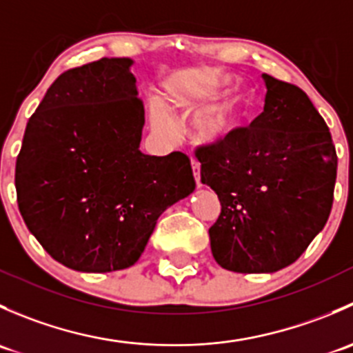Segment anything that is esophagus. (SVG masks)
<instances>
[{
  "instance_id": "34e87169",
  "label": "esophagus",
  "mask_w": 353,
  "mask_h": 353,
  "mask_svg": "<svg viewBox=\"0 0 353 353\" xmlns=\"http://www.w3.org/2000/svg\"><path fill=\"white\" fill-rule=\"evenodd\" d=\"M191 165H193V172H194V181H196V186H201V176H199V169H201V163L198 160H191Z\"/></svg>"
}]
</instances>
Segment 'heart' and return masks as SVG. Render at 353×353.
<instances>
[{
    "mask_svg": "<svg viewBox=\"0 0 353 353\" xmlns=\"http://www.w3.org/2000/svg\"><path fill=\"white\" fill-rule=\"evenodd\" d=\"M227 83H230L229 77L210 73L203 78V81L193 94L174 95L170 101L183 112H194L201 105V102L219 94ZM249 104H251L249 95L243 88H234V90L227 92L219 101L196 112L193 119V128H191L193 137L206 145L220 143V141L227 140L230 134H234L243 128L244 119L248 117L249 112ZM150 116L152 124H154L157 131L163 134H169L172 131V119H170L169 112L163 109L162 104L154 102L150 109Z\"/></svg>",
    "mask_w": 353,
    "mask_h": 353,
    "instance_id": "heart-1",
    "label": "heart"
}]
</instances>
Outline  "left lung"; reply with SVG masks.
I'll list each match as a JSON object with an SVG mask.
<instances>
[{
	"label": "left lung",
	"mask_w": 353,
	"mask_h": 353,
	"mask_svg": "<svg viewBox=\"0 0 353 353\" xmlns=\"http://www.w3.org/2000/svg\"><path fill=\"white\" fill-rule=\"evenodd\" d=\"M263 80V112L194 152L201 183L222 206L208 230L213 258L237 273H273L297 261L328 222L336 181V150L307 94L266 73Z\"/></svg>",
	"instance_id": "1"
}]
</instances>
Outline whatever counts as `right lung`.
Here are the masks:
<instances>
[{"label": "right lung", "instance_id": "right-lung-1", "mask_svg": "<svg viewBox=\"0 0 353 353\" xmlns=\"http://www.w3.org/2000/svg\"><path fill=\"white\" fill-rule=\"evenodd\" d=\"M128 58L71 68L48 88L17 157L19 210L61 265H134L167 206L196 188L190 157L140 152L143 102Z\"/></svg>", "mask_w": 353, "mask_h": 353}]
</instances>
